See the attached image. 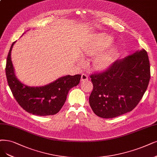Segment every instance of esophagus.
Wrapping results in <instances>:
<instances>
[{
  "mask_svg": "<svg viewBox=\"0 0 157 157\" xmlns=\"http://www.w3.org/2000/svg\"><path fill=\"white\" fill-rule=\"evenodd\" d=\"M88 80V76L85 74H83L82 75V78H81V82H84V81Z\"/></svg>",
  "mask_w": 157,
  "mask_h": 157,
  "instance_id": "1",
  "label": "esophagus"
}]
</instances>
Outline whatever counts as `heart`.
Instances as JSON below:
<instances>
[{
  "instance_id": "heart-1",
  "label": "heart",
  "mask_w": 157,
  "mask_h": 157,
  "mask_svg": "<svg viewBox=\"0 0 157 157\" xmlns=\"http://www.w3.org/2000/svg\"><path fill=\"white\" fill-rule=\"evenodd\" d=\"M113 41V38L106 35H100L90 38L82 50L85 56H93L98 53L92 61V66L98 71H103L111 66L118 54L117 46L113 45L105 49ZM104 51H103L102 50Z\"/></svg>"
}]
</instances>
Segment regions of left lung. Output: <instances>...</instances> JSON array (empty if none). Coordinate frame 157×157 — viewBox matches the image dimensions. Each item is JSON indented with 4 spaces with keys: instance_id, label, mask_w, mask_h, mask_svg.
Instances as JSON below:
<instances>
[{
    "instance_id": "left-lung-1",
    "label": "left lung",
    "mask_w": 157,
    "mask_h": 157,
    "mask_svg": "<svg viewBox=\"0 0 157 157\" xmlns=\"http://www.w3.org/2000/svg\"><path fill=\"white\" fill-rule=\"evenodd\" d=\"M93 84L89 97L98 117L113 118L131 111L140 101L150 79L147 52L138 50L116 61L108 71L90 75Z\"/></svg>"
}]
</instances>
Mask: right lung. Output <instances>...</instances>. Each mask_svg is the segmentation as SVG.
Instances as JSON below:
<instances>
[{"label": "right lung", "instance_id": "right-lung-1", "mask_svg": "<svg viewBox=\"0 0 157 157\" xmlns=\"http://www.w3.org/2000/svg\"><path fill=\"white\" fill-rule=\"evenodd\" d=\"M15 42L11 46L6 66L8 85L15 100L23 109L32 114H57L65 103L68 91L79 83L81 75H67L41 86H30L22 83L17 79L11 61V52Z\"/></svg>", "mask_w": 157, "mask_h": 157}]
</instances>
